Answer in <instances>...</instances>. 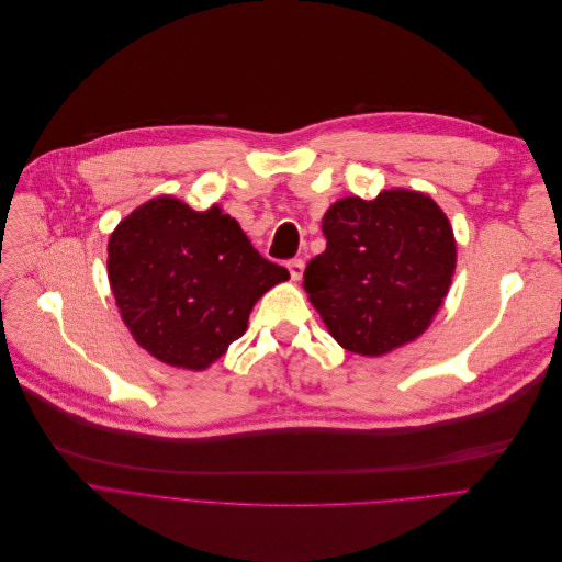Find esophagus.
<instances>
[{
	"instance_id": "34e87169",
	"label": "esophagus",
	"mask_w": 562,
	"mask_h": 562,
	"mask_svg": "<svg viewBox=\"0 0 562 562\" xmlns=\"http://www.w3.org/2000/svg\"><path fill=\"white\" fill-rule=\"evenodd\" d=\"M304 260L302 258H292V260H288V270H290V277H292V281H300L302 277H304Z\"/></svg>"
}]
</instances>
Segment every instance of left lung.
I'll return each mask as SVG.
<instances>
[{
    "instance_id": "8db88e82",
    "label": "left lung",
    "mask_w": 562,
    "mask_h": 562,
    "mask_svg": "<svg viewBox=\"0 0 562 562\" xmlns=\"http://www.w3.org/2000/svg\"><path fill=\"white\" fill-rule=\"evenodd\" d=\"M322 234L326 249L306 266L304 290L338 345L383 356L419 338L456 270L453 231L431 196H345L324 213Z\"/></svg>"
}]
</instances>
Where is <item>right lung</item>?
Masks as SVG:
<instances>
[{
    "label": "right lung",
    "mask_w": 562,
    "mask_h": 562,
    "mask_svg": "<svg viewBox=\"0 0 562 562\" xmlns=\"http://www.w3.org/2000/svg\"><path fill=\"white\" fill-rule=\"evenodd\" d=\"M106 262L134 340L165 366L194 372L224 356L247 331L254 304L290 279L220 206L200 213L170 194L115 226Z\"/></svg>",
    "instance_id": "right-lung-1"
}]
</instances>
